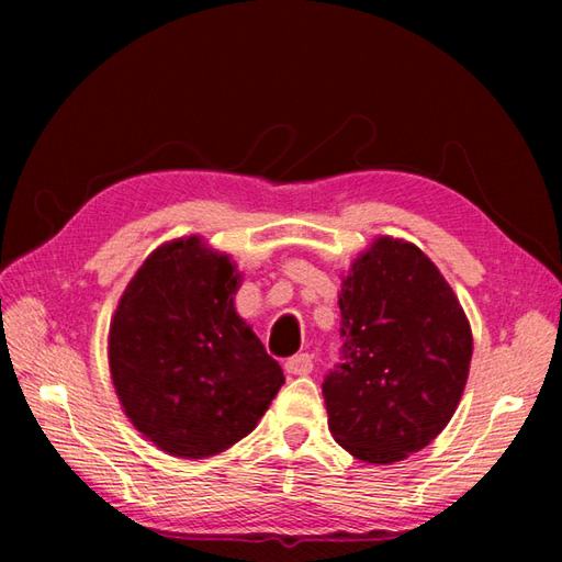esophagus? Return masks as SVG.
I'll return each mask as SVG.
<instances>
[{"mask_svg":"<svg viewBox=\"0 0 562 562\" xmlns=\"http://www.w3.org/2000/svg\"><path fill=\"white\" fill-rule=\"evenodd\" d=\"M284 369H288L290 374H300V376L312 374V369H314V357L308 355V352L294 355V357H290L288 362H284Z\"/></svg>","mask_w":562,"mask_h":562,"instance_id":"34e87169","label":"esophagus"}]
</instances>
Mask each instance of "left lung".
I'll return each instance as SVG.
<instances>
[{
    "label": "left lung",
    "mask_w": 562,
    "mask_h": 562,
    "mask_svg": "<svg viewBox=\"0 0 562 562\" xmlns=\"http://www.w3.org/2000/svg\"><path fill=\"white\" fill-rule=\"evenodd\" d=\"M340 364L324 379L330 435L367 463L403 461L451 420L473 338L420 248L379 236L340 288Z\"/></svg>",
    "instance_id": "obj_1"
}]
</instances>
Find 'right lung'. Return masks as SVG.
Returning a JSON list of instances; mask_svg holds the SVG:
<instances>
[{
	"instance_id": "add662e5",
	"label": "right lung",
	"mask_w": 562,
	"mask_h": 562,
	"mask_svg": "<svg viewBox=\"0 0 562 562\" xmlns=\"http://www.w3.org/2000/svg\"><path fill=\"white\" fill-rule=\"evenodd\" d=\"M241 274L200 236L159 246L111 321L117 398L142 435L181 459H207L254 432L282 367L236 314Z\"/></svg>"
}]
</instances>
